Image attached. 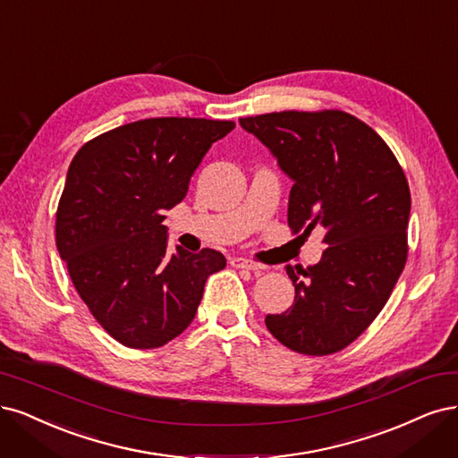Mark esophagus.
<instances>
[{"mask_svg":"<svg viewBox=\"0 0 458 458\" xmlns=\"http://www.w3.org/2000/svg\"><path fill=\"white\" fill-rule=\"evenodd\" d=\"M231 265L234 267V269H246V271H263V265L254 261V259H248V258H233L231 259Z\"/></svg>","mask_w":458,"mask_h":458,"instance_id":"1","label":"esophagus"}]
</instances>
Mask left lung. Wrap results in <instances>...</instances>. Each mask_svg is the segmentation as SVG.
<instances>
[{
  "mask_svg": "<svg viewBox=\"0 0 458 458\" xmlns=\"http://www.w3.org/2000/svg\"><path fill=\"white\" fill-rule=\"evenodd\" d=\"M293 180V234L324 229L322 259L286 267L293 305L267 314L288 349L327 356L356 341L383 310L407 261L411 193L396 155L369 124L341 109L241 117Z\"/></svg>",
  "mask_w": 458,
  "mask_h": 458,
  "instance_id": "obj_1",
  "label": "left lung"
}]
</instances>
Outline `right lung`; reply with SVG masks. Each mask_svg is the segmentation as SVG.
Returning <instances> with one entry per match:
<instances>
[{
  "instance_id": "obj_1",
  "label": "right lung",
  "mask_w": 458,
  "mask_h": 458,
  "mask_svg": "<svg viewBox=\"0 0 458 458\" xmlns=\"http://www.w3.org/2000/svg\"><path fill=\"white\" fill-rule=\"evenodd\" d=\"M233 121L153 117L89 140L68 168L56 208V248L73 286L109 335L157 349L193 322L224 254L166 250L165 212Z\"/></svg>"
}]
</instances>
